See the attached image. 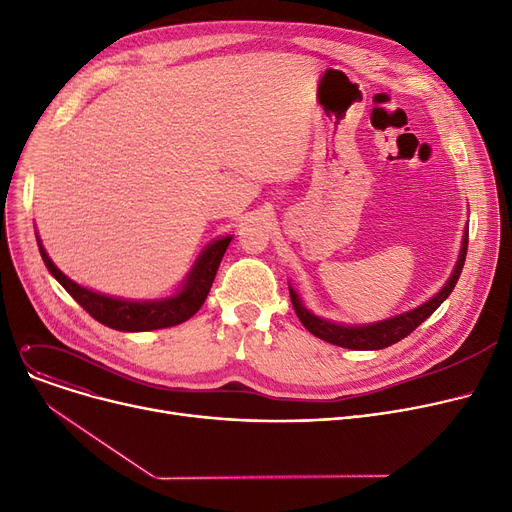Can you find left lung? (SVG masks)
I'll use <instances>...</instances> for the list:
<instances>
[{
    "label": "left lung",
    "mask_w": 512,
    "mask_h": 512,
    "mask_svg": "<svg viewBox=\"0 0 512 512\" xmlns=\"http://www.w3.org/2000/svg\"><path fill=\"white\" fill-rule=\"evenodd\" d=\"M467 245H469V224L463 230L459 259H456L446 284L434 294L432 299L417 305L415 309L405 311V313H398V315H392V317H386L380 321H371V324H340V321L319 317L311 309H307L303 305L299 290L288 282L292 307H294V311H297L301 324L313 336L326 340L330 344L342 346V348H351V351H380V348L396 344L398 340L409 336L450 297V292L456 286V280H459V276L463 272L465 257H467Z\"/></svg>",
    "instance_id": "1"
}]
</instances>
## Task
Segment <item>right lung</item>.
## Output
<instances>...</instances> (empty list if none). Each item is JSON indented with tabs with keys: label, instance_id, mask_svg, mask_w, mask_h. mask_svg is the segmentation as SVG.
Returning <instances> with one entry per match:
<instances>
[{
	"label": "right lung",
	"instance_id": "1",
	"mask_svg": "<svg viewBox=\"0 0 512 512\" xmlns=\"http://www.w3.org/2000/svg\"><path fill=\"white\" fill-rule=\"evenodd\" d=\"M230 240H232V234L211 240L209 245L201 251L197 261L193 263L191 272L186 274L182 284L176 288L174 294H170V297L134 301V299L110 297V294L91 290L87 286H80L74 280H70L60 267L49 259L43 242L37 234L39 253L43 257V263L49 270V274L56 278L66 288L70 297L91 317H95L99 324L120 332H149V330L172 328L182 324L186 319H191L207 299L209 288L213 284L215 274H218L220 261L230 245Z\"/></svg>",
	"mask_w": 512,
	"mask_h": 512
}]
</instances>
